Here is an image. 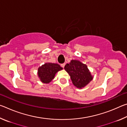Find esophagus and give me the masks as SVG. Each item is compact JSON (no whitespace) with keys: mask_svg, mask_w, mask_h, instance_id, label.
I'll list each match as a JSON object with an SVG mask.
<instances>
[{"mask_svg":"<svg viewBox=\"0 0 127 127\" xmlns=\"http://www.w3.org/2000/svg\"><path fill=\"white\" fill-rule=\"evenodd\" d=\"M65 63H63V64H61L62 67L64 68V66H65Z\"/></svg>","mask_w":127,"mask_h":127,"instance_id":"1","label":"esophagus"}]
</instances>
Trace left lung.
Returning <instances> with one entry per match:
<instances>
[{
  "mask_svg": "<svg viewBox=\"0 0 127 127\" xmlns=\"http://www.w3.org/2000/svg\"><path fill=\"white\" fill-rule=\"evenodd\" d=\"M70 76L73 84L78 89H82L93 79L87 65L77 60H72L64 66Z\"/></svg>",
  "mask_w": 127,
  "mask_h": 127,
  "instance_id": "obj_1",
  "label": "left lung"
}]
</instances>
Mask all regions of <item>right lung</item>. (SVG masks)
I'll return each instance as SVG.
<instances>
[{"instance_id":"right-lung-1","label":"right lung","mask_w":127,"mask_h":127,"mask_svg":"<svg viewBox=\"0 0 127 127\" xmlns=\"http://www.w3.org/2000/svg\"><path fill=\"white\" fill-rule=\"evenodd\" d=\"M62 69L63 68L58 64L46 63L38 68L37 74L42 83H49L54 78L55 74Z\"/></svg>"}]
</instances>
